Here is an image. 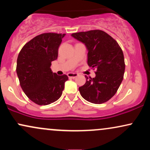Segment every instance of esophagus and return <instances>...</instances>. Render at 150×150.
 <instances>
[{
	"instance_id": "1",
	"label": "esophagus",
	"mask_w": 150,
	"mask_h": 150,
	"mask_svg": "<svg viewBox=\"0 0 150 150\" xmlns=\"http://www.w3.org/2000/svg\"><path fill=\"white\" fill-rule=\"evenodd\" d=\"M68 76L69 78H75V77L78 76V74L74 73H68Z\"/></svg>"
}]
</instances>
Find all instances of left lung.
<instances>
[{
    "label": "left lung",
    "instance_id": "obj_1",
    "mask_svg": "<svg viewBox=\"0 0 150 150\" xmlns=\"http://www.w3.org/2000/svg\"><path fill=\"white\" fill-rule=\"evenodd\" d=\"M72 37L87 47V64L96 69L94 78L87 77L79 87L81 96L93 104H103L114 96L125 72L123 53L118 44L104 31L96 30L73 33Z\"/></svg>",
    "mask_w": 150,
    "mask_h": 150
}]
</instances>
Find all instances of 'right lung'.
I'll return each instance as SVG.
<instances>
[{
	"mask_svg": "<svg viewBox=\"0 0 150 150\" xmlns=\"http://www.w3.org/2000/svg\"><path fill=\"white\" fill-rule=\"evenodd\" d=\"M65 34L44 33L22 47L17 60L16 71L27 97L38 105L57 101L63 93L66 75H58L51 69L57 59L58 48Z\"/></svg>",
	"mask_w": 150,
	"mask_h": 150,
	"instance_id": "add662e5",
	"label": "right lung"
}]
</instances>
